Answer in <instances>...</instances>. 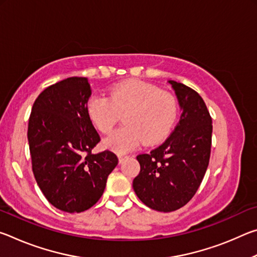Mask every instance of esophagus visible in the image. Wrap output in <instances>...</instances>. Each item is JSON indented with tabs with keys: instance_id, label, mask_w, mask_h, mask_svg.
Returning a JSON list of instances; mask_svg holds the SVG:
<instances>
[{
	"instance_id": "obj_1",
	"label": "esophagus",
	"mask_w": 257,
	"mask_h": 257,
	"mask_svg": "<svg viewBox=\"0 0 257 257\" xmlns=\"http://www.w3.org/2000/svg\"><path fill=\"white\" fill-rule=\"evenodd\" d=\"M118 158H119V162H120V163H122L123 161H124V159L127 158V156L123 155V154H119V155H118Z\"/></svg>"
}]
</instances>
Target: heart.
<instances>
[{"label": "heart", "mask_w": 257, "mask_h": 257, "mask_svg": "<svg viewBox=\"0 0 257 257\" xmlns=\"http://www.w3.org/2000/svg\"><path fill=\"white\" fill-rule=\"evenodd\" d=\"M178 101L149 82L130 80L112 87L107 96L93 95L87 113L99 132H112L123 114L124 123L103 141L116 153H125L145 142L155 144L168 136L178 115Z\"/></svg>", "instance_id": "heart-1"}]
</instances>
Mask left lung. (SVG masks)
<instances>
[{
    "mask_svg": "<svg viewBox=\"0 0 257 257\" xmlns=\"http://www.w3.org/2000/svg\"><path fill=\"white\" fill-rule=\"evenodd\" d=\"M182 110L169 138L149 154H139V175L133 181L138 198L160 212L188 203L205 175L211 154L212 118L197 92L169 80Z\"/></svg>",
    "mask_w": 257,
    "mask_h": 257,
    "instance_id": "1",
    "label": "left lung"
}]
</instances>
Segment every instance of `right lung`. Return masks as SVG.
<instances>
[{"label": "right lung", "instance_id": "1", "mask_svg": "<svg viewBox=\"0 0 257 257\" xmlns=\"http://www.w3.org/2000/svg\"><path fill=\"white\" fill-rule=\"evenodd\" d=\"M87 78L70 77L38 95L28 123L35 179L52 205L80 213L96 204L118 164L110 151L93 154L101 141L87 113Z\"/></svg>", "mask_w": 257, "mask_h": 257}]
</instances>
